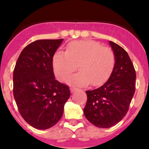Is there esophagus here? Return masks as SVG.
Returning <instances> with one entry per match:
<instances>
[{
	"label": "esophagus",
	"mask_w": 149,
	"mask_h": 149,
	"mask_svg": "<svg viewBox=\"0 0 149 149\" xmlns=\"http://www.w3.org/2000/svg\"><path fill=\"white\" fill-rule=\"evenodd\" d=\"M77 91V88H70V92L71 93H74L75 91Z\"/></svg>",
	"instance_id": "esophagus-1"
}]
</instances>
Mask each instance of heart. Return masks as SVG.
<instances>
[{
	"label": "heart",
	"instance_id": "heart-1",
	"mask_svg": "<svg viewBox=\"0 0 149 149\" xmlns=\"http://www.w3.org/2000/svg\"><path fill=\"white\" fill-rule=\"evenodd\" d=\"M114 64V53L111 48L89 40L72 43L66 53L57 52L53 61L55 75L61 81H66L78 66L79 72L68 81L79 86L102 84L113 71Z\"/></svg>",
	"mask_w": 149,
	"mask_h": 149
}]
</instances>
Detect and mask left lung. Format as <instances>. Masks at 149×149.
<instances>
[{"label": "left lung", "instance_id": "left-lung-1", "mask_svg": "<svg viewBox=\"0 0 149 149\" xmlns=\"http://www.w3.org/2000/svg\"><path fill=\"white\" fill-rule=\"evenodd\" d=\"M115 57L113 71L103 85L87 91L84 114L91 123L108 128L123 119L135 92L136 73L127 52L113 41H109Z\"/></svg>", "mask_w": 149, "mask_h": 149}]
</instances>
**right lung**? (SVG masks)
Listing matches in <instances>:
<instances>
[{
    "label": "right lung",
    "instance_id": "obj_1",
    "mask_svg": "<svg viewBox=\"0 0 149 149\" xmlns=\"http://www.w3.org/2000/svg\"><path fill=\"white\" fill-rule=\"evenodd\" d=\"M63 39L37 40L20 54L13 72V95L19 113L33 128L45 130L59 121L70 96L56 80L53 57Z\"/></svg>",
    "mask_w": 149,
    "mask_h": 149
}]
</instances>
